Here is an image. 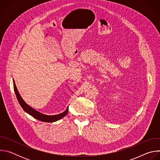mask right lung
I'll use <instances>...</instances> for the list:
<instances>
[{"label":"right lung","mask_w":160,"mask_h":160,"mask_svg":"<svg viewBox=\"0 0 160 160\" xmlns=\"http://www.w3.org/2000/svg\"><path fill=\"white\" fill-rule=\"evenodd\" d=\"M13 85H14V92H15L17 99H18L20 106L22 107V108L23 109V110L26 112H27L28 114V115H31L32 117L36 118L37 120L43 122H54L59 120L60 119L64 117L67 115V113L68 112V107L66 108V109L64 112H62L60 114H58V115H45V114H43V113L35 110V109H33V108L30 106L28 104H27L25 102V101L22 99V98L21 97L20 94L18 92V90L17 89V87L16 86L14 80H13Z\"/></svg>","instance_id":"add662e5"}]
</instances>
